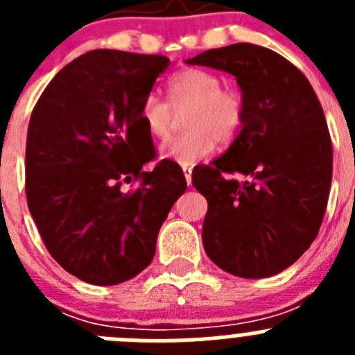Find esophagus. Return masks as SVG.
<instances>
[{
	"label": "esophagus",
	"instance_id": "1",
	"mask_svg": "<svg viewBox=\"0 0 355 355\" xmlns=\"http://www.w3.org/2000/svg\"><path fill=\"white\" fill-rule=\"evenodd\" d=\"M181 168H183V174H184V178H187L188 187H190V184H192V171H193V168L190 167V165H181Z\"/></svg>",
	"mask_w": 355,
	"mask_h": 355
}]
</instances>
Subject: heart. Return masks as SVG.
<instances>
[{"instance_id":"1","label":"heart","mask_w":355,"mask_h":355,"mask_svg":"<svg viewBox=\"0 0 355 355\" xmlns=\"http://www.w3.org/2000/svg\"><path fill=\"white\" fill-rule=\"evenodd\" d=\"M168 102L149 94L140 106L139 121L156 140L172 131L174 112H183L187 133L159 147V156L181 165H193L222 146L233 142L245 122V101L236 90L222 89V80L205 69H183L167 83Z\"/></svg>"}]
</instances>
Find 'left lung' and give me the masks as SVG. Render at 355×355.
<instances>
[{"instance_id":"1","label":"left lung","mask_w":355,"mask_h":355,"mask_svg":"<svg viewBox=\"0 0 355 355\" xmlns=\"http://www.w3.org/2000/svg\"><path fill=\"white\" fill-rule=\"evenodd\" d=\"M187 64L233 74L247 110L224 155L193 168V187L208 200L202 245L227 274L270 277L309 249L327 208L324 110L299 69L256 44L209 49Z\"/></svg>"}]
</instances>
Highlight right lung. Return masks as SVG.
I'll return each mask as SVG.
<instances>
[{
	"label": "right lung",
	"mask_w": 355,
	"mask_h": 355,
	"mask_svg": "<svg viewBox=\"0 0 355 355\" xmlns=\"http://www.w3.org/2000/svg\"><path fill=\"white\" fill-rule=\"evenodd\" d=\"M167 56L94 49L65 65L39 97L28 126L26 199L49 254L96 286L149 266L168 211L187 190L178 163L155 158L139 121ZM135 177L141 187L120 190Z\"/></svg>",
	"instance_id": "right-lung-1"
}]
</instances>
